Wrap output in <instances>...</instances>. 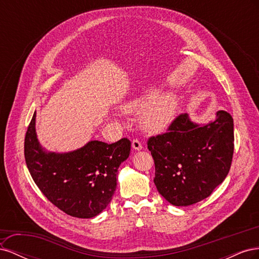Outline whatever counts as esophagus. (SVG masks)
I'll return each mask as SVG.
<instances>
[{
    "instance_id": "1",
    "label": "esophagus",
    "mask_w": 259,
    "mask_h": 259,
    "mask_svg": "<svg viewBox=\"0 0 259 259\" xmlns=\"http://www.w3.org/2000/svg\"><path fill=\"white\" fill-rule=\"evenodd\" d=\"M132 147H133V149H135V150H142V149H143V145L138 139H133L132 140Z\"/></svg>"
}]
</instances>
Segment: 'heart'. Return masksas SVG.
<instances>
[{"label": "heart", "mask_w": 259, "mask_h": 259, "mask_svg": "<svg viewBox=\"0 0 259 259\" xmlns=\"http://www.w3.org/2000/svg\"><path fill=\"white\" fill-rule=\"evenodd\" d=\"M176 98L170 93L146 91L125 103L122 107L126 113H138L139 124L148 133H159L173 121L176 112Z\"/></svg>", "instance_id": "obj_1"}]
</instances>
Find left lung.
<instances>
[{
  "label": "left lung",
  "mask_w": 259,
  "mask_h": 259,
  "mask_svg": "<svg viewBox=\"0 0 259 259\" xmlns=\"http://www.w3.org/2000/svg\"><path fill=\"white\" fill-rule=\"evenodd\" d=\"M154 160V185L175 206L206 199L229 173L234 149L233 119L224 110L208 124L178 115L166 133L148 139Z\"/></svg>",
  "instance_id": "left-lung-1"
}]
</instances>
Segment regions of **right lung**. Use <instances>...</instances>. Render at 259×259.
<instances>
[{
  "label": "right lung",
  "mask_w": 259,
  "mask_h": 259,
  "mask_svg": "<svg viewBox=\"0 0 259 259\" xmlns=\"http://www.w3.org/2000/svg\"><path fill=\"white\" fill-rule=\"evenodd\" d=\"M35 116L34 112L26 133L25 159L38 189L70 216H97L113 197L117 168L128 158L131 142L127 138L114 144L91 140L74 151L49 152L37 140Z\"/></svg>",
  "instance_id": "right-lung-1"
}]
</instances>
